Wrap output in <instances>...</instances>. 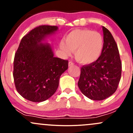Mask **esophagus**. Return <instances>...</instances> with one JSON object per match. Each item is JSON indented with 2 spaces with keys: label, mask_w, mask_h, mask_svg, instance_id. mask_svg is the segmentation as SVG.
I'll return each instance as SVG.
<instances>
[{
  "label": "esophagus",
  "mask_w": 133,
  "mask_h": 133,
  "mask_svg": "<svg viewBox=\"0 0 133 133\" xmlns=\"http://www.w3.org/2000/svg\"><path fill=\"white\" fill-rule=\"evenodd\" d=\"M74 65V63H73V62H69V63H68V65L69 67H71V66H72V65Z\"/></svg>",
  "instance_id": "esophagus-1"
}]
</instances>
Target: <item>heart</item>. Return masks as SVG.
Wrapping results in <instances>:
<instances>
[{"label":"heart","mask_w":133,"mask_h":133,"mask_svg":"<svg viewBox=\"0 0 133 133\" xmlns=\"http://www.w3.org/2000/svg\"><path fill=\"white\" fill-rule=\"evenodd\" d=\"M59 48L65 57L75 51V58L83 65L94 64L99 59L104 49V39L99 32L88 29L72 30L61 41Z\"/></svg>","instance_id":"obj_1"}]
</instances>
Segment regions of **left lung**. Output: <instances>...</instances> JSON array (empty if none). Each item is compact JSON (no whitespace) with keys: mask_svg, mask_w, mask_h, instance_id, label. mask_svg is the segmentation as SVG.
Listing matches in <instances>:
<instances>
[{"mask_svg":"<svg viewBox=\"0 0 133 133\" xmlns=\"http://www.w3.org/2000/svg\"><path fill=\"white\" fill-rule=\"evenodd\" d=\"M104 49L94 64L84 65L81 70L78 87L90 99L101 101L116 91L121 76L122 64L118 48L109 30L103 26Z\"/></svg>","mask_w":133,"mask_h":133,"instance_id":"1","label":"left lung"}]
</instances>
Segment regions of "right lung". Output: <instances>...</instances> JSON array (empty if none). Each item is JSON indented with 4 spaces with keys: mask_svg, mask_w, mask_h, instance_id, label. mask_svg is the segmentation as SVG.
Returning a JSON list of instances; mask_svg holds the SVG:
<instances>
[{
    "mask_svg": "<svg viewBox=\"0 0 133 133\" xmlns=\"http://www.w3.org/2000/svg\"><path fill=\"white\" fill-rule=\"evenodd\" d=\"M57 26L41 25L24 36L15 54L13 76L17 92L32 102H42L56 92L68 61L55 57L47 39Z\"/></svg>",
    "mask_w": 133,
    "mask_h": 133,
    "instance_id": "1",
    "label": "right lung"
}]
</instances>
